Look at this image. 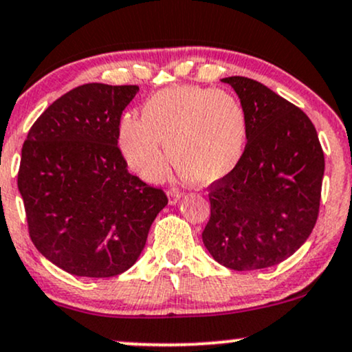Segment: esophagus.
I'll list each match as a JSON object with an SVG mask.
<instances>
[{
  "mask_svg": "<svg viewBox=\"0 0 352 352\" xmlns=\"http://www.w3.org/2000/svg\"><path fill=\"white\" fill-rule=\"evenodd\" d=\"M168 196H169V204H176L181 199V196H183V192H181L179 189L171 188V189H169Z\"/></svg>",
  "mask_w": 352,
  "mask_h": 352,
  "instance_id": "1",
  "label": "esophagus"
}]
</instances>
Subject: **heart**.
Listing matches in <instances>:
<instances>
[{
	"label": "heart",
	"mask_w": 352,
	"mask_h": 352,
	"mask_svg": "<svg viewBox=\"0 0 352 352\" xmlns=\"http://www.w3.org/2000/svg\"><path fill=\"white\" fill-rule=\"evenodd\" d=\"M248 120L240 101L225 91L177 86L160 91L142 107V119L124 117L119 148L129 168L160 181L169 158L184 179L209 186L238 168L246 150Z\"/></svg>",
	"instance_id": "obj_1"
}]
</instances>
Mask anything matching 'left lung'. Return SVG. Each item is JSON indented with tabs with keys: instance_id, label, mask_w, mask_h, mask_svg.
I'll list each match as a JSON object with an SVG mask.
<instances>
[{
	"instance_id": "left-lung-1",
	"label": "left lung",
	"mask_w": 352,
	"mask_h": 352,
	"mask_svg": "<svg viewBox=\"0 0 352 352\" xmlns=\"http://www.w3.org/2000/svg\"><path fill=\"white\" fill-rule=\"evenodd\" d=\"M248 120L241 163L209 186L202 241L233 271L276 266L300 248L320 210L324 155L305 112L245 76L223 78Z\"/></svg>"
}]
</instances>
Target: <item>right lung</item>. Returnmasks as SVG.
<instances>
[{
  "mask_svg": "<svg viewBox=\"0 0 352 352\" xmlns=\"http://www.w3.org/2000/svg\"><path fill=\"white\" fill-rule=\"evenodd\" d=\"M138 86L88 83L52 102L23 145L17 188L36 248L63 271L114 277L145 248L162 189L127 171L117 146Z\"/></svg>",
  "mask_w": 352,
  "mask_h": 352,
  "instance_id": "add662e5",
  "label": "right lung"
}]
</instances>
